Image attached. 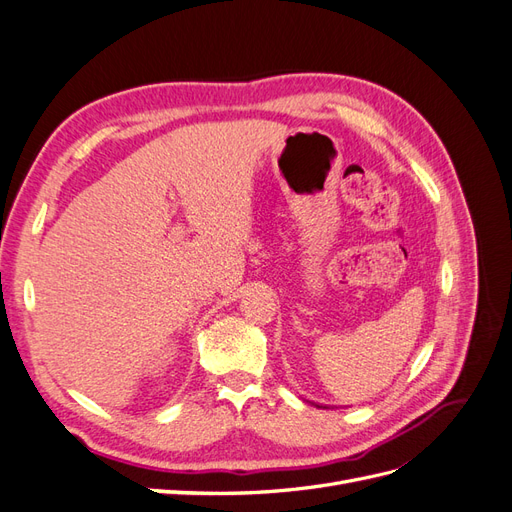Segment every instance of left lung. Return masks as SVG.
<instances>
[{"label":"left lung","instance_id":"1","mask_svg":"<svg viewBox=\"0 0 512 512\" xmlns=\"http://www.w3.org/2000/svg\"><path fill=\"white\" fill-rule=\"evenodd\" d=\"M318 408H322V406H318Z\"/></svg>","mask_w":512,"mask_h":512}]
</instances>
